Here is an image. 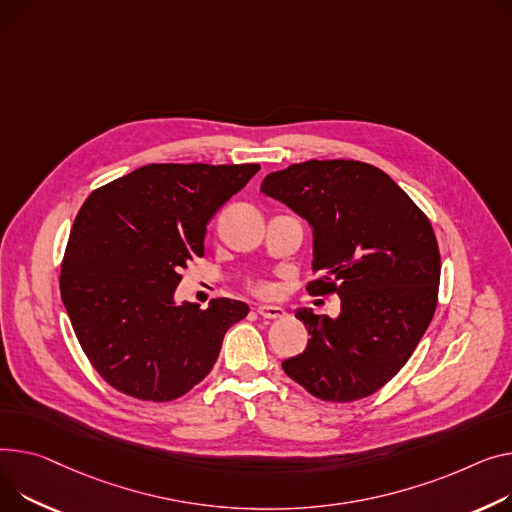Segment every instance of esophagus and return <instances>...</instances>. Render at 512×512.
Instances as JSON below:
<instances>
[{"instance_id":"obj_1","label":"esophagus","mask_w":512,"mask_h":512,"mask_svg":"<svg viewBox=\"0 0 512 512\" xmlns=\"http://www.w3.org/2000/svg\"><path fill=\"white\" fill-rule=\"evenodd\" d=\"M257 313L261 317H265V319H280V317L286 315V311L282 309V306H278V304H259L257 306Z\"/></svg>"}]
</instances>
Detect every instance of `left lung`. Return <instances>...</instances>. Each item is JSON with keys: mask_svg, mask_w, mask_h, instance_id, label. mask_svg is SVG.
Wrapping results in <instances>:
<instances>
[{"mask_svg": "<svg viewBox=\"0 0 512 512\" xmlns=\"http://www.w3.org/2000/svg\"><path fill=\"white\" fill-rule=\"evenodd\" d=\"M261 191L313 228L311 294L335 292V319L298 309L304 352L284 372L323 401L379 391L410 360L438 296L440 253L424 212L381 168L358 160H309L263 179Z\"/></svg>", "mask_w": 512, "mask_h": 512, "instance_id": "left-lung-1", "label": "left lung"}]
</instances>
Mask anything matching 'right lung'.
<instances>
[{
    "instance_id": "obj_1",
    "label": "right lung",
    "mask_w": 512,
    "mask_h": 512,
    "mask_svg": "<svg viewBox=\"0 0 512 512\" xmlns=\"http://www.w3.org/2000/svg\"><path fill=\"white\" fill-rule=\"evenodd\" d=\"M259 164H146L88 195L67 241L61 300L96 372L117 391L173 401L218 360L241 300L177 302L208 222Z\"/></svg>"
}]
</instances>
